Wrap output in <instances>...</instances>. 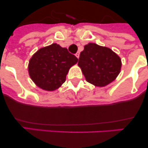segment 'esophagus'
Instances as JSON below:
<instances>
[{
    "instance_id": "1",
    "label": "esophagus",
    "mask_w": 148,
    "mask_h": 148,
    "mask_svg": "<svg viewBox=\"0 0 148 148\" xmlns=\"http://www.w3.org/2000/svg\"><path fill=\"white\" fill-rule=\"evenodd\" d=\"M75 56H77V58H78L79 59V52H77V53H76V54H75Z\"/></svg>"
}]
</instances>
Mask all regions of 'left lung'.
<instances>
[{
	"label": "left lung",
	"instance_id": "8db88e82",
	"mask_svg": "<svg viewBox=\"0 0 148 148\" xmlns=\"http://www.w3.org/2000/svg\"><path fill=\"white\" fill-rule=\"evenodd\" d=\"M78 66L86 82L102 87L115 80L121 71L122 62L110 48L89 43L80 53Z\"/></svg>",
	"mask_w": 148,
	"mask_h": 148
}]
</instances>
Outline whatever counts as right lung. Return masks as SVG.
Returning a JSON list of instances; mask_svg holds the SVG:
<instances>
[{"label":"right lung","instance_id":"right-lung-1","mask_svg":"<svg viewBox=\"0 0 148 148\" xmlns=\"http://www.w3.org/2000/svg\"><path fill=\"white\" fill-rule=\"evenodd\" d=\"M78 59L68 51L66 48L52 44L38 49L30 59L28 74L37 86L53 92L66 81L70 68Z\"/></svg>","mask_w":148,"mask_h":148}]
</instances>
